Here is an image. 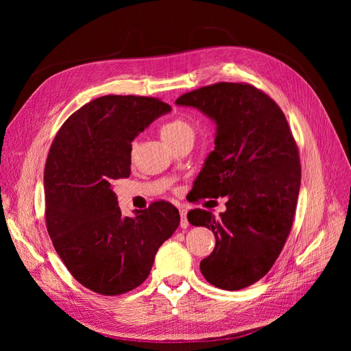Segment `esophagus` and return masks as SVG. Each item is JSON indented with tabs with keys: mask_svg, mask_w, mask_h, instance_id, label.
Segmentation results:
<instances>
[{
	"mask_svg": "<svg viewBox=\"0 0 351 351\" xmlns=\"http://www.w3.org/2000/svg\"><path fill=\"white\" fill-rule=\"evenodd\" d=\"M180 217H182V221H180V227L187 228L189 227V221H187V209L184 206H180Z\"/></svg>",
	"mask_w": 351,
	"mask_h": 351,
	"instance_id": "1",
	"label": "esophagus"
}]
</instances>
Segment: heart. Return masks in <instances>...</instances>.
<instances>
[{"label":"heart","mask_w":351,"mask_h":351,"mask_svg":"<svg viewBox=\"0 0 351 351\" xmlns=\"http://www.w3.org/2000/svg\"><path fill=\"white\" fill-rule=\"evenodd\" d=\"M159 134L168 145H173L182 137L193 136V127L187 120L176 117V119H169L159 125Z\"/></svg>","instance_id":"heart-1"}]
</instances>
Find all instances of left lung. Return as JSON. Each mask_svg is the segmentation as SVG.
I'll return each mask as SVG.
<instances>
[{"label": "left lung", "mask_w": 351, "mask_h": 351, "mask_svg": "<svg viewBox=\"0 0 351 351\" xmlns=\"http://www.w3.org/2000/svg\"><path fill=\"white\" fill-rule=\"evenodd\" d=\"M176 104L215 121V149L193 187L199 199H228L218 217L205 209L187 214L190 224L215 236L200 272L218 289H246L272 268L294 221L302 167L290 125L277 102L249 83H215Z\"/></svg>", "instance_id": "1"}]
</instances>
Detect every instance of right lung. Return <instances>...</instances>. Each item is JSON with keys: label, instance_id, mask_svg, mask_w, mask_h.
I'll return each mask as SVG.
<instances>
[{"label": "right lung", "instance_id": "1", "mask_svg": "<svg viewBox=\"0 0 351 351\" xmlns=\"http://www.w3.org/2000/svg\"><path fill=\"white\" fill-rule=\"evenodd\" d=\"M169 111L156 98L107 95L73 112L51 145L44 173L48 234L73 277L95 293L139 287L180 224L178 209L165 200L124 217L112 190L114 180L130 176L134 137Z\"/></svg>", "mask_w": 351, "mask_h": 351}]
</instances>
